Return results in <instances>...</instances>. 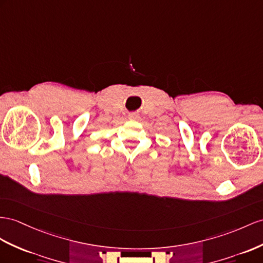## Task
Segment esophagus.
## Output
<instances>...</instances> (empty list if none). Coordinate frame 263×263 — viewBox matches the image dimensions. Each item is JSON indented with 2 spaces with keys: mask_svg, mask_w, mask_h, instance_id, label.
Here are the masks:
<instances>
[{
  "mask_svg": "<svg viewBox=\"0 0 263 263\" xmlns=\"http://www.w3.org/2000/svg\"><path fill=\"white\" fill-rule=\"evenodd\" d=\"M139 118V116H138V114L136 113V112H132V113H130L129 114V119H138Z\"/></svg>",
  "mask_w": 263,
  "mask_h": 263,
  "instance_id": "34e87169",
  "label": "esophagus"
}]
</instances>
